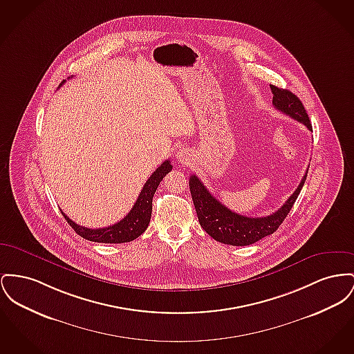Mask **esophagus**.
<instances>
[{
	"instance_id": "1",
	"label": "esophagus",
	"mask_w": 354,
	"mask_h": 354,
	"mask_svg": "<svg viewBox=\"0 0 354 354\" xmlns=\"http://www.w3.org/2000/svg\"><path fill=\"white\" fill-rule=\"evenodd\" d=\"M191 153H189V151L188 149H179L178 151V153H176V159L179 160V162H182V163H185V165H188L189 162H191Z\"/></svg>"
}]
</instances>
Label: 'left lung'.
<instances>
[{
    "label": "left lung",
    "mask_w": 354,
    "mask_h": 354,
    "mask_svg": "<svg viewBox=\"0 0 354 354\" xmlns=\"http://www.w3.org/2000/svg\"><path fill=\"white\" fill-rule=\"evenodd\" d=\"M270 88L272 92V105L278 111L289 115L294 120L306 125L308 129L313 131L312 123L301 100L288 89H282L275 85H270ZM306 176L308 171L304 175L299 186L282 207L271 215L261 218L245 216L231 211L216 198H214V195L205 187L196 175H192L188 183L202 229L221 243L231 246H249L270 235L281 226L304 187Z\"/></svg>",
    "instance_id": "1"
}]
</instances>
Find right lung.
Listing matches in <instances>:
<instances>
[{
	"label": "right lung",
	"mask_w": 354,
	"mask_h": 354,
	"mask_svg": "<svg viewBox=\"0 0 354 354\" xmlns=\"http://www.w3.org/2000/svg\"><path fill=\"white\" fill-rule=\"evenodd\" d=\"M64 83V82H63ZM62 83V84H63ZM172 169V165L169 160L163 162L160 166L158 167L153 174L148 178L146 185L142 188V192L139 194V198L136 199L133 207L125 215L124 218L108 227L103 229H86L84 226H80L71 221L65 214L64 218L72 226L80 236L84 239L92 241V242H99V243H125L136 239L146 231L149 219H151V212H152V198L159 186V183L163 180V178Z\"/></svg>",
	"instance_id": "obj_1"
}]
</instances>
